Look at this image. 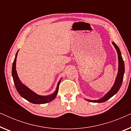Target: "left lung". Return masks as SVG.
<instances>
[{
  "instance_id": "left-lung-1",
  "label": "left lung",
  "mask_w": 131,
  "mask_h": 131,
  "mask_svg": "<svg viewBox=\"0 0 131 131\" xmlns=\"http://www.w3.org/2000/svg\"><path fill=\"white\" fill-rule=\"evenodd\" d=\"M114 48L116 49L118 55V61H119V67H118V73L116 76L115 82L112 88L103 98H100L99 100H88V101L89 102H93V103H103V102L106 101L107 100L110 99L111 97H112L116 93L118 92V91L119 90V89L121 88L122 83L123 79V75H124L125 73V64L124 61H123L122 57V54L120 51L119 48H118V46L114 43V42H112Z\"/></svg>"
}]
</instances>
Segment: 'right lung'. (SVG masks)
Segmentation results:
<instances>
[{
  "mask_svg": "<svg viewBox=\"0 0 131 131\" xmlns=\"http://www.w3.org/2000/svg\"><path fill=\"white\" fill-rule=\"evenodd\" d=\"M19 50L17 51V53L15 55V59L12 64V75L13 78L14 82L15 84V88L17 89V91L19 94L24 98V99L27 100L28 101L33 104H45L48 103L49 102H51L55 99V98L57 96V93H58L59 89V85H60L61 79L58 82L57 84V88L55 89V92L49 95H40L37 94L36 93L33 92L31 89L27 87L26 85H24L18 76L17 71H16V60H17V57L18 52Z\"/></svg>",
  "mask_w": 131,
  "mask_h": 131,
  "instance_id": "right-lung-1",
  "label": "right lung"
}]
</instances>
